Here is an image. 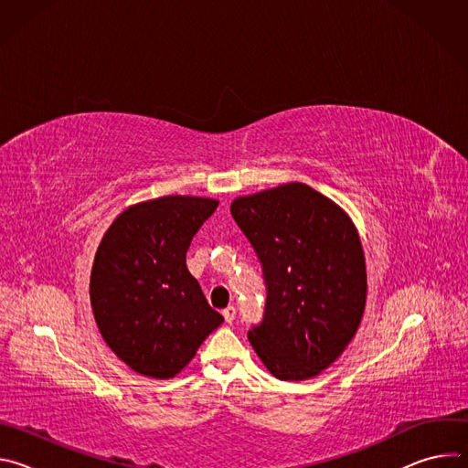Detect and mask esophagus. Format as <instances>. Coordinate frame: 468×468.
<instances>
[{
  "instance_id": "obj_1",
  "label": "esophagus",
  "mask_w": 468,
  "mask_h": 468,
  "mask_svg": "<svg viewBox=\"0 0 468 468\" xmlns=\"http://www.w3.org/2000/svg\"><path fill=\"white\" fill-rule=\"evenodd\" d=\"M222 314H224V320H226L228 324H231V322L235 320V307H233V305L226 307V309L222 311Z\"/></svg>"
}]
</instances>
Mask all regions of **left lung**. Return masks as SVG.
<instances>
[{
    "label": "left lung",
    "instance_id": "8db88e82",
    "mask_svg": "<svg viewBox=\"0 0 468 468\" xmlns=\"http://www.w3.org/2000/svg\"><path fill=\"white\" fill-rule=\"evenodd\" d=\"M231 215L266 283L264 318L248 339L272 376H318L350 345L367 305V262L348 213L305 183L239 196Z\"/></svg>",
    "mask_w": 468,
    "mask_h": 468
}]
</instances>
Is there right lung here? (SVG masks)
Returning <instances> with one entry per match:
<instances>
[{"mask_svg":"<svg viewBox=\"0 0 468 468\" xmlns=\"http://www.w3.org/2000/svg\"><path fill=\"white\" fill-rule=\"evenodd\" d=\"M217 207L213 197L163 196L127 207L105 231L90 303L103 341L131 370L174 378L224 322L186 269L190 240Z\"/></svg>","mask_w":468,"mask_h":468,"instance_id":"right-lung-1","label":"right lung"}]
</instances>
